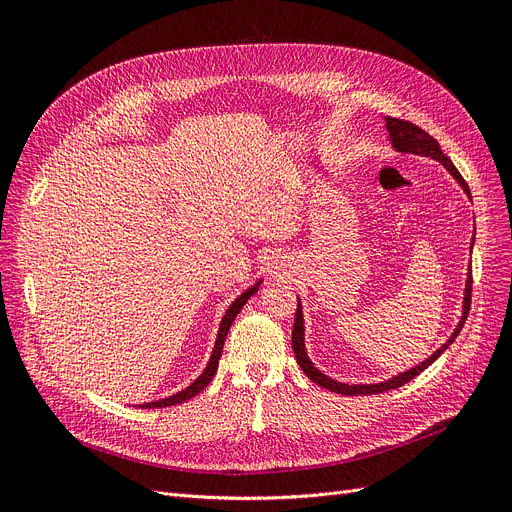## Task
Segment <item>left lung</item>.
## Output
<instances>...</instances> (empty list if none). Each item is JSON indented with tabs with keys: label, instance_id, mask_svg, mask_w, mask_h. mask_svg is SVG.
Listing matches in <instances>:
<instances>
[{
	"label": "left lung",
	"instance_id": "1",
	"mask_svg": "<svg viewBox=\"0 0 512 512\" xmlns=\"http://www.w3.org/2000/svg\"><path fill=\"white\" fill-rule=\"evenodd\" d=\"M386 122V132H388V141L392 145L394 151H400V153H415V155H421V157H432L436 161H440V164L446 168V172L456 180V184H459L465 195L469 197L471 201V191L467 182L463 180V176L459 174V170L454 168V164L450 161V157H446L438 145V141L434 137H429V134L425 130H421L419 126L411 124V122H405V120H398V118H384ZM473 242H475V234L471 238V249H473ZM471 270H467V280H465V290H463V303H461V319L459 324L454 326L450 338L438 348V351H434L432 355H429L425 361H421L419 365H413L411 369L402 371V373H396L392 375V378L384 380V382H375V384H346V382H338L334 378H330V375H326L324 371H319L313 361L309 359L307 355V348H305V315H303V303H301V297L299 299V305H297V315H294V328H292V351H294V357H297V363L301 365V369L307 373V378L311 382H315L317 386L326 388L330 392H336V394H344V396H361V394H380V392H386V390H394L402 384L411 382L415 375H419L423 369H427L429 365H432L446 348L454 342V338L459 336V332L463 330L465 326V319H467V313H469V307H471Z\"/></svg>",
	"mask_w": 512,
	"mask_h": 512
}]
</instances>
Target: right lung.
<instances>
[{"instance_id":"add662e5","label":"right lung","mask_w":512,"mask_h":512,"mask_svg":"<svg viewBox=\"0 0 512 512\" xmlns=\"http://www.w3.org/2000/svg\"><path fill=\"white\" fill-rule=\"evenodd\" d=\"M263 284V278H259L255 284H251L247 290H242L238 297L230 303V307L226 309L222 321H220V328H218V336H215V344H213V351H211V357L207 361V367L201 371L199 378L191 384L182 388L180 392L168 396V398H159V400H153V402H145V405H139L141 409H161V407H172V405H178V402H184L188 398H193L195 394H199L211 380L215 371H218V363H220V357H222V351H224V342H226V336H228V330L232 326V321L236 319L238 311L245 307V303L253 297V294L259 290V286Z\"/></svg>"}]
</instances>
